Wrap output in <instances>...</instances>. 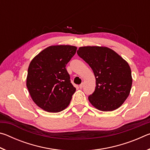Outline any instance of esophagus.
Returning a JSON list of instances; mask_svg holds the SVG:
<instances>
[{"instance_id":"1","label":"esophagus","mask_w":150,"mask_h":150,"mask_svg":"<svg viewBox=\"0 0 150 150\" xmlns=\"http://www.w3.org/2000/svg\"><path fill=\"white\" fill-rule=\"evenodd\" d=\"M83 87H84V83H82L81 85H79V88H82Z\"/></svg>"}]
</instances>
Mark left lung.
Masks as SVG:
<instances>
[{
  "label": "left lung",
  "instance_id": "8db88e82",
  "mask_svg": "<svg viewBox=\"0 0 150 150\" xmlns=\"http://www.w3.org/2000/svg\"><path fill=\"white\" fill-rule=\"evenodd\" d=\"M77 53L91 67L96 78L95 90L88 96L89 102L102 111L120 107L128 98L132 84L128 63L106 47H81Z\"/></svg>",
  "mask_w": 150,
  "mask_h": 150
}]
</instances>
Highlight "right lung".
<instances>
[{"label": "right lung", "mask_w": 150, "mask_h": 150, "mask_svg": "<svg viewBox=\"0 0 150 150\" xmlns=\"http://www.w3.org/2000/svg\"><path fill=\"white\" fill-rule=\"evenodd\" d=\"M76 50L72 45H52L30 62L26 86L33 101L43 110L59 112L69 105L76 88L65 66Z\"/></svg>", "instance_id": "right-lung-1"}]
</instances>
